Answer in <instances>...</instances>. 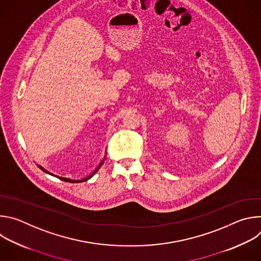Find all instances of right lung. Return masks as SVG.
Segmentation results:
<instances>
[{
    "mask_svg": "<svg viewBox=\"0 0 261 261\" xmlns=\"http://www.w3.org/2000/svg\"><path fill=\"white\" fill-rule=\"evenodd\" d=\"M104 160H105V158H104V159L101 161V163L98 165V167H97V168H96V169H95V170H94V171H93V172H92L90 175H88L87 177H85V178H82V179H71V178H67V177H63V176H58V175H55V174L50 173L49 171H47L46 169H44V168H43L42 166H40V165H38V167H39L41 170H43L44 172H46V173H48V174H50V175H55L56 177H59L60 179H62V180H64V181H69V182H82V181H86V180H88L89 178H91V177H92V176H93V175H94V174H95V173H96V172H97V171L100 169V167H101V166H102V164L104 163Z\"/></svg>",
    "mask_w": 261,
    "mask_h": 261,
    "instance_id": "obj_1",
    "label": "right lung"
}]
</instances>
